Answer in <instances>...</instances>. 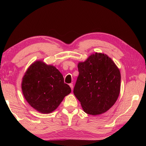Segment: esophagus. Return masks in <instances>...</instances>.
Returning a JSON list of instances; mask_svg holds the SVG:
<instances>
[{
  "label": "esophagus",
  "instance_id": "esophagus-1",
  "mask_svg": "<svg viewBox=\"0 0 146 146\" xmlns=\"http://www.w3.org/2000/svg\"><path fill=\"white\" fill-rule=\"evenodd\" d=\"M69 86L70 87V88H71V90H73V84L72 83H70L69 84Z\"/></svg>",
  "mask_w": 146,
  "mask_h": 146
}]
</instances>
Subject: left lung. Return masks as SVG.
<instances>
[{"label":"left lung","mask_w":146,"mask_h":146,"mask_svg":"<svg viewBox=\"0 0 146 146\" xmlns=\"http://www.w3.org/2000/svg\"><path fill=\"white\" fill-rule=\"evenodd\" d=\"M79 75L74 94L83 111L91 115L107 111L116 102L121 90L120 70L106 54H91L78 63Z\"/></svg>","instance_id":"1"}]
</instances>
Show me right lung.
<instances>
[{"instance_id":"1","label":"right lung","mask_w":146,"mask_h":146,"mask_svg":"<svg viewBox=\"0 0 146 146\" xmlns=\"http://www.w3.org/2000/svg\"><path fill=\"white\" fill-rule=\"evenodd\" d=\"M21 88L29 104L42 114L55 111L71 92L59 70L41 60L29 66L22 80Z\"/></svg>"}]
</instances>
